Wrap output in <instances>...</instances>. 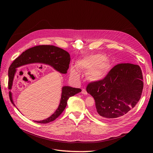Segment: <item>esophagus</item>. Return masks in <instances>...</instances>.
I'll return each instance as SVG.
<instances>
[{
	"instance_id": "obj_1",
	"label": "esophagus",
	"mask_w": 153,
	"mask_h": 153,
	"mask_svg": "<svg viewBox=\"0 0 153 153\" xmlns=\"http://www.w3.org/2000/svg\"><path fill=\"white\" fill-rule=\"evenodd\" d=\"M82 94H85V95H87V91H86V90H85V89H83L82 90Z\"/></svg>"
}]
</instances>
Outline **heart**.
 Returning <instances> with one entry per match:
<instances>
[{
  "instance_id": "b5f03b06",
  "label": "heart",
  "mask_w": 153,
  "mask_h": 153,
  "mask_svg": "<svg viewBox=\"0 0 153 153\" xmlns=\"http://www.w3.org/2000/svg\"><path fill=\"white\" fill-rule=\"evenodd\" d=\"M76 66L79 70L88 71V76L94 81L105 78L110 69V64L105 60V56L100 54H92L79 59ZM70 75L75 79L79 78V72L76 66L70 67Z\"/></svg>"
}]
</instances>
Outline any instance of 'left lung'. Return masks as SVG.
Returning a JSON list of instances; mask_svg holds the SVG:
<instances>
[{
	"mask_svg": "<svg viewBox=\"0 0 153 153\" xmlns=\"http://www.w3.org/2000/svg\"><path fill=\"white\" fill-rule=\"evenodd\" d=\"M142 71L138 65L115 66L102 80L91 82L86 91L94 97V114L103 119H115L130 112L140 100L143 89Z\"/></svg>",
	"mask_w": 153,
	"mask_h": 153,
	"instance_id": "8db88e82",
	"label": "left lung"
}]
</instances>
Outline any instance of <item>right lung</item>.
<instances>
[{
    "mask_svg": "<svg viewBox=\"0 0 153 153\" xmlns=\"http://www.w3.org/2000/svg\"><path fill=\"white\" fill-rule=\"evenodd\" d=\"M34 53H36L35 55H34ZM70 60V55L66 51L53 45H39L29 48L16 58L9 67L8 72L9 79V89H12L13 79L18 68L32 63H43L50 65L61 74H66ZM81 92V89L78 88L63 86L59 105L54 114L45 120L34 122L39 123H48L54 121L65 109L69 98ZM9 97L11 102L15 106L10 91Z\"/></svg>",
    "mask_w": 153,
    "mask_h": 153,
    "instance_id": "add662e5",
    "label": "right lung"
}]
</instances>
